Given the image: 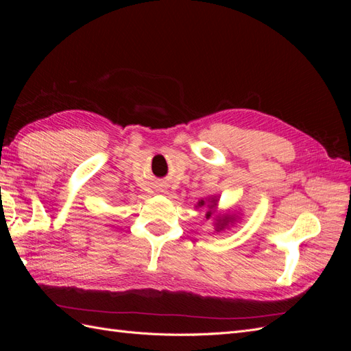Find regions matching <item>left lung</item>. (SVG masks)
I'll return each instance as SVG.
<instances>
[{
  "mask_svg": "<svg viewBox=\"0 0 351 351\" xmlns=\"http://www.w3.org/2000/svg\"><path fill=\"white\" fill-rule=\"evenodd\" d=\"M218 202H219L218 196H209L206 199H200L196 204V208L206 206V209H208L206 219H209L212 215L217 214ZM240 219H241V212L240 210L234 212V214H232V212H230V210L226 212V214H217L215 218H214L215 231L219 232V231H224L226 228H230L231 226H236Z\"/></svg>",
  "mask_w": 351,
  "mask_h": 351,
  "instance_id": "obj_1",
  "label": "left lung"
}]
</instances>
